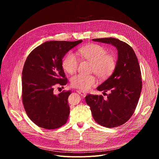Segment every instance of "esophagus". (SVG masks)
<instances>
[{
  "instance_id": "34e87169",
  "label": "esophagus",
  "mask_w": 159,
  "mask_h": 159,
  "mask_svg": "<svg viewBox=\"0 0 159 159\" xmlns=\"http://www.w3.org/2000/svg\"><path fill=\"white\" fill-rule=\"evenodd\" d=\"M77 92L81 96H82V97H85V96H86V94H87L85 92L82 91V90H77Z\"/></svg>"
}]
</instances>
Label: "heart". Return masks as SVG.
I'll list each match as a JSON object with an SVG mask.
<instances>
[{
    "label": "heart",
    "mask_w": 159,
    "mask_h": 159,
    "mask_svg": "<svg viewBox=\"0 0 159 159\" xmlns=\"http://www.w3.org/2000/svg\"><path fill=\"white\" fill-rule=\"evenodd\" d=\"M80 57L92 63L91 71L99 78L106 79L110 76L116 66L115 57L107 54L104 47L98 44H92L82 47L78 50ZM79 59L72 52H68L62 61L63 70L69 74H74L77 70ZM71 84L74 87L82 90H89L96 84V79L93 75L77 74L71 78Z\"/></svg>",
    "instance_id": "obj_1"
}]
</instances>
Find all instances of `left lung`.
<instances>
[{
  "mask_svg": "<svg viewBox=\"0 0 159 159\" xmlns=\"http://www.w3.org/2000/svg\"><path fill=\"white\" fill-rule=\"evenodd\" d=\"M93 40L115 46L118 57L114 72L97 87L99 91L110 92L107 99L89 94L85 101L96 123L107 128L117 127L128 121L137 107L142 88L140 67L133 48L125 42L114 38Z\"/></svg>",
  "mask_w": 159,
  "mask_h": 159,
  "instance_id": "left-lung-1",
  "label": "left lung"
}]
</instances>
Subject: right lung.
I'll return each mask as SVG.
<instances>
[{
	"mask_svg": "<svg viewBox=\"0 0 159 159\" xmlns=\"http://www.w3.org/2000/svg\"><path fill=\"white\" fill-rule=\"evenodd\" d=\"M82 41H47L28 55L22 72V99L27 115L37 126L53 129L69 119L71 90L55 95L53 90L57 84H67L62 59Z\"/></svg>",
	"mask_w": 159,
	"mask_h": 159,
	"instance_id": "add662e5",
	"label": "right lung"
}]
</instances>
